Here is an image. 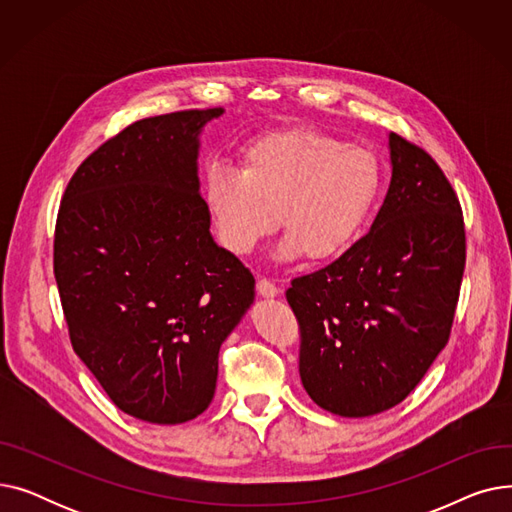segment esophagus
Listing matches in <instances>:
<instances>
[{
  "label": "esophagus",
  "mask_w": 512,
  "mask_h": 512,
  "mask_svg": "<svg viewBox=\"0 0 512 512\" xmlns=\"http://www.w3.org/2000/svg\"><path fill=\"white\" fill-rule=\"evenodd\" d=\"M257 290H259L261 297H265V299H272V297H278V294H280V288L267 278L257 280Z\"/></svg>",
  "instance_id": "esophagus-1"
}]
</instances>
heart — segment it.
<instances>
[{
  "label": "heart",
  "instance_id": "b5f03b06",
  "mask_svg": "<svg viewBox=\"0 0 512 512\" xmlns=\"http://www.w3.org/2000/svg\"><path fill=\"white\" fill-rule=\"evenodd\" d=\"M382 191L369 149L309 126H286L245 143L238 166L211 161L203 199L220 245L249 255L278 224L280 259L342 255L361 236Z\"/></svg>",
  "mask_w": 512,
  "mask_h": 512
}]
</instances>
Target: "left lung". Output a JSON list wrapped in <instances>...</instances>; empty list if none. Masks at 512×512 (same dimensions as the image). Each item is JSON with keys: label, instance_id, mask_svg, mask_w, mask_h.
Here are the masks:
<instances>
[{"label": "left lung", "instance_id": "8db88e82", "mask_svg": "<svg viewBox=\"0 0 512 512\" xmlns=\"http://www.w3.org/2000/svg\"><path fill=\"white\" fill-rule=\"evenodd\" d=\"M392 180L371 230L294 278L299 373L315 405L369 417L405 400L448 344L467 245L463 209L436 159L390 132Z\"/></svg>", "mask_w": 512, "mask_h": 512}]
</instances>
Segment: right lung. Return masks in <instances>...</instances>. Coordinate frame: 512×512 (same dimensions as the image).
Instances as JSON below:
<instances>
[{"mask_svg":"<svg viewBox=\"0 0 512 512\" xmlns=\"http://www.w3.org/2000/svg\"><path fill=\"white\" fill-rule=\"evenodd\" d=\"M222 107L126 126L70 178L53 274L74 353L114 405L161 425L201 415L255 278L209 234L199 132Z\"/></svg>","mask_w":512,"mask_h":512,"instance_id":"1","label":"right lung"}]
</instances>
